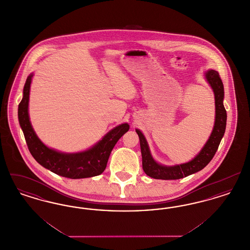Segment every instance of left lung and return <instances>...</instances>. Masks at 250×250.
<instances>
[{"mask_svg":"<svg viewBox=\"0 0 250 250\" xmlns=\"http://www.w3.org/2000/svg\"><path fill=\"white\" fill-rule=\"evenodd\" d=\"M205 77L211 87L213 88L215 100V122L214 129L208 142L204 145L200 154L189 162L177 166H162L156 163L153 159L143 133L136 129V132L140 138V144L143 155V170L148 176L161 180H177L184 178L197 171L202 170L213 159L225 133L227 111L223 105L224 87L218 72L211 69L205 73Z\"/></svg>","mask_w":250,"mask_h":250,"instance_id":"obj_1","label":"left lung"}]
</instances>
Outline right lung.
<instances>
[{"instance_id": "add662e5", "label": "right lung", "mask_w": 250, "mask_h": 250, "mask_svg": "<svg viewBox=\"0 0 250 250\" xmlns=\"http://www.w3.org/2000/svg\"><path fill=\"white\" fill-rule=\"evenodd\" d=\"M33 75L24 85L23 97L19 104V121L23 131L30 153L41 166L60 176L70 179L93 177L101 174L106 167L109 155L120 138L129 129L128 124H123L109 131L107 135L88 151L77 154H62L49 149L37 138L28 114L30 86Z\"/></svg>"}]
</instances>
